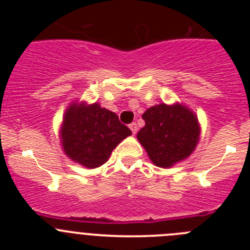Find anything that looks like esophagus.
I'll use <instances>...</instances> for the list:
<instances>
[{"instance_id":"34e87169","label":"esophagus","mask_w":250,"mask_h":250,"mask_svg":"<svg viewBox=\"0 0 250 250\" xmlns=\"http://www.w3.org/2000/svg\"><path fill=\"white\" fill-rule=\"evenodd\" d=\"M129 127H130V130H131L132 134L135 135L136 132H138V126H136V124H135V123H131V124H130V125H129Z\"/></svg>"}]
</instances>
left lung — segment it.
<instances>
[{
  "mask_svg": "<svg viewBox=\"0 0 250 250\" xmlns=\"http://www.w3.org/2000/svg\"><path fill=\"white\" fill-rule=\"evenodd\" d=\"M145 126L138 132L139 143L159 167H171L193 154L200 140L195 112L183 104H159L143 114Z\"/></svg>",
  "mask_w": 250,
  "mask_h": 250,
  "instance_id": "1",
  "label": "left lung"
}]
</instances>
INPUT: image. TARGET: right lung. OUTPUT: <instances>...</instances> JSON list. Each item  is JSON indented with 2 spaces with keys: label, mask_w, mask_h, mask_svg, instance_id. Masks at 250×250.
<instances>
[{
  "label": "right lung",
  "mask_w": 250,
  "mask_h": 250,
  "mask_svg": "<svg viewBox=\"0 0 250 250\" xmlns=\"http://www.w3.org/2000/svg\"><path fill=\"white\" fill-rule=\"evenodd\" d=\"M131 135L118 115L99 103L74 101L67 106L60 129V141L68 159L87 169L101 167L112 150Z\"/></svg>",
  "instance_id": "obj_1"
}]
</instances>
